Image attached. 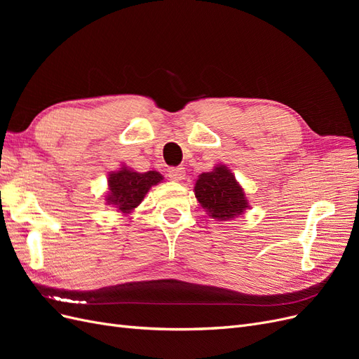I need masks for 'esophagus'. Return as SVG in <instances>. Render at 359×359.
Instances as JSON below:
<instances>
[{"mask_svg": "<svg viewBox=\"0 0 359 359\" xmlns=\"http://www.w3.org/2000/svg\"><path fill=\"white\" fill-rule=\"evenodd\" d=\"M168 177L172 181H181V180H184V177H186V170H184V168H181V166L170 168L168 170Z\"/></svg>", "mask_w": 359, "mask_h": 359, "instance_id": "esophagus-1", "label": "esophagus"}]
</instances>
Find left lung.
I'll return each mask as SVG.
<instances>
[{
  "label": "left lung",
  "instance_id": "obj_1",
  "mask_svg": "<svg viewBox=\"0 0 359 359\" xmlns=\"http://www.w3.org/2000/svg\"><path fill=\"white\" fill-rule=\"evenodd\" d=\"M194 194L212 219L232 220L248 206L244 190L226 166H217L212 172L199 175Z\"/></svg>",
  "mask_w": 359,
  "mask_h": 359
}]
</instances>
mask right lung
<instances>
[{
	"label": "right lung",
	"instance_id": "1",
	"mask_svg": "<svg viewBox=\"0 0 359 359\" xmlns=\"http://www.w3.org/2000/svg\"><path fill=\"white\" fill-rule=\"evenodd\" d=\"M163 180L158 172L149 170L139 173L132 169L121 168V170L109 175V196L107 203L115 206L121 212H130L144 201L148 190Z\"/></svg>",
	"mask_w": 359,
	"mask_h": 359
}]
</instances>
